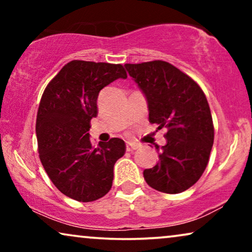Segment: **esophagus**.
<instances>
[{
    "mask_svg": "<svg viewBox=\"0 0 252 252\" xmlns=\"http://www.w3.org/2000/svg\"><path fill=\"white\" fill-rule=\"evenodd\" d=\"M140 146L137 143H133V142H126V150L127 151H132V150H135L139 148Z\"/></svg>",
    "mask_w": 252,
    "mask_h": 252,
    "instance_id": "obj_1",
    "label": "esophagus"
}]
</instances>
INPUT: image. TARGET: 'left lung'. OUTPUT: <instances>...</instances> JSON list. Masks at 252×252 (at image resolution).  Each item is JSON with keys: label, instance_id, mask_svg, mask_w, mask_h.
Instances as JSON below:
<instances>
[{"label": "left lung", "instance_id": "8db88e82", "mask_svg": "<svg viewBox=\"0 0 252 252\" xmlns=\"http://www.w3.org/2000/svg\"><path fill=\"white\" fill-rule=\"evenodd\" d=\"M147 99L149 122L166 127L159 160L143 171L151 188L178 194L198 181L208 165L215 129L204 93L190 77L163 61L125 64Z\"/></svg>", "mask_w": 252, "mask_h": 252}]
</instances>
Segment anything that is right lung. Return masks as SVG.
Here are the masks:
<instances>
[{"mask_svg":"<svg viewBox=\"0 0 252 252\" xmlns=\"http://www.w3.org/2000/svg\"><path fill=\"white\" fill-rule=\"evenodd\" d=\"M120 64L72 61L48 84L36 117L40 160L60 191L79 202H93L112 186L113 166L125 142L113 137L93 146L88 130L97 115L101 89L126 79Z\"/></svg>","mask_w":252,"mask_h":252,"instance_id":"right-lung-1","label":"right lung"}]
</instances>
